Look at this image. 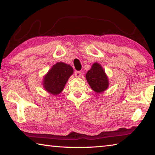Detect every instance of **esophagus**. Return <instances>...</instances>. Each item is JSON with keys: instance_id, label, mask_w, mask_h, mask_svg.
Returning <instances> with one entry per match:
<instances>
[{"instance_id": "obj_1", "label": "esophagus", "mask_w": 155, "mask_h": 155, "mask_svg": "<svg viewBox=\"0 0 155 155\" xmlns=\"http://www.w3.org/2000/svg\"><path fill=\"white\" fill-rule=\"evenodd\" d=\"M74 75H75V77H81V72H80V71H76L75 72V73H74Z\"/></svg>"}]
</instances>
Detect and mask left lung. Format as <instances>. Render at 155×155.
<instances>
[{
	"label": "left lung",
	"mask_w": 155,
	"mask_h": 155,
	"mask_svg": "<svg viewBox=\"0 0 155 155\" xmlns=\"http://www.w3.org/2000/svg\"><path fill=\"white\" fill-rule=\"evenodd\" d=\"M89 85L96 93H101L109 87V79L103 67L98 63H94L85 75Z\"/></svg>",
	"instance_id": "left-lung-1"
}]
</instances>
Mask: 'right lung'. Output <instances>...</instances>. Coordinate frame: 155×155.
<instances>
[{
  "label": "right lung",
  "instance_id": "add662e5",
  "mask_svg": "<svg viewBox=\"0 0 155 155\" xmlns=\"http://www.w3.org/2000/svg\"><path fill=\"white\" fill-rule=\"evenodd\" d=\"M73 74V68L69 64L58 62L44 76L43 87L48 93L57 95L64 90L68 78Z\"/></svg>",
  "mask_w": 155,
  "mask_h": 155
}]
</instances>
